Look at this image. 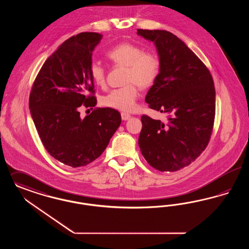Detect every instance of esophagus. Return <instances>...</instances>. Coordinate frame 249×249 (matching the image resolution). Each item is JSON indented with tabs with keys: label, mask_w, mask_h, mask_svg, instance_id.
<instances>
[{
	"label": "esophagus",
	"mask_w": 249,
	"mask_h": 249,
	"mask_svg": "<svg viewBox=\"0 0 249 249\" xmlns=\"http://www.w3.org/2000/svg\"><path fill=\"white\" fill-rule=\"evenodd\" d=\"M121 119L122 120H128L130 119V115L128 114V113H124V112H122L121 113Z\"/></svg>",
	"instance_id": "1"
}]
</instances>
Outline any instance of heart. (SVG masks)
I'll return each instance as SVG.
<instances>
[{"instance_id": "b5f03b06", "label": "heart", "mask_w": 249, "mask_h": 249, "mask_svg": "<svg viewBox=\"0 0 249 249\" xmlns=\"http://www.w3.org/2000/svg\"><path fill=\"white\" fill-rule=\"evenodd\" d=\"M107 57L121 66L128 67L124 87L114 89L102 98L103 106L129 112L135 108L136 100L139 96L138 84L142 88L152 85L160 71V60L158 56L132 43H120L107 53ZM89 75L92 81L103 86L106 82V72L97 62L89 66Z\"/></svg>"}]
</instances>
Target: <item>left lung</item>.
Listing matches in <instances>:
<instances>
[{
    "instance_id": "1",
    "label": "left lung",
    "mask_w": 249,
    "mask_h": 249,
    "mask_svg": "<svg viewBox=\"0 0 249 249\" xmlns=\"http://www.w3.org/2000/svg\"><path fill=\"white\" fill-rule=\"evenodd\" d=\"M137 34L154 42L160 57V72L145 102L169 115L166 123L141 118L140 150L153 168L176 171L196 160L209 143L215 119L214 82L204 63L171 32L137 30Z\"/></svg>"
}]
</instances>
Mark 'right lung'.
<instances>
[{"label": "right lung", "instance_id": "add662e5", "mask_svg": "<svg viewBox=\"0 0 249 249\" xmlns=\"http://www.w3.org/2000/svg\"><path fill=\"white\" fill-rule=\"evenodd\" d=\"M103 35L82 32L62 43L44 62L30 92V114L51 156L72 168L98 159L120 127V112L109 107L80 118L81 105L94 107L89 75L92 51Z\"/></svg>", "mask_w": 249, "mask_h": 249}]
</instances>
